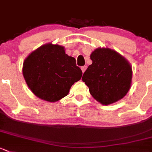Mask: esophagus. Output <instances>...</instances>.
<instances>
[{
  "label": "esophagus",
  "instance_id": "1",
  "mask_svg": "<svg viewBox=\"0 0 152 152\" xmlns=\"http://www.w3.org/2000/svg\"><path fill=\"white\" fill-rule=\"evenodd\" d=\"M81 71H82L83 73H84V71H85L86 69H87V66H82L81 68Z\"/></svg>",
  "mask_w": 152,
  "mask_h": 152
}]
</instances>
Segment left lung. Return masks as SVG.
Segmentation results:
<instances>
[{
	"label": "left lung",
	"mask_w": 152,
	"mask_h": 152,
	"mask_svg": "<svg viewBox=\"0 0 152 152\" xmlns=\"http://www.w3.org/2000/svg\"><path fill=\"white\" fill-rule=\"evenodd\" d=\"M90 59L92 63L84 72L82 81L92 96L105 105L125 96L132 84L130 63L117 52L107 47L97 48Z\"/></svg>",
	"instance_id": "obj_1"
}]
</instances>
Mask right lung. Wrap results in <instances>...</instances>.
I'll return each instance as SVG.
<instances>
[{"label": "right lung", "mask_w": 152, "mask_h": 152, "mask_svg": "<svg viewBox=\"0 0 152 152\" xmlns=\"http://www.w3.org/2000/svg\"><path fill=\"white\" fill-rule=\"evenodd\" d=\"M22 73L32 92L50 103L68 95L82 76L74 57L65 54L63 46L52 43L41 46L25 58Z\"/></svg>", "instance_id": "obj_1"}]
</instances>
